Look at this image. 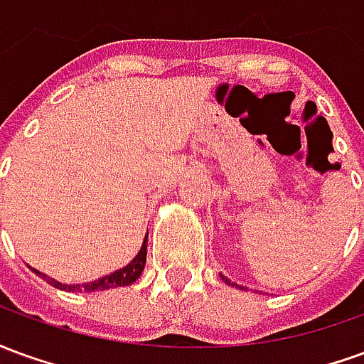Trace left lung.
<instances>
[{
    "mask_svg": "<svg viewBox=\"0 0 364 364\" xmlns=\"http://www.w3.org/2000/svg\"><path fill=\"white\" fill-rule=\"evenodd\" d=\"M220 277H222V274H220ZM222 281H224V282H228V284H234V282H230L228 279H226V277H222ZM236 287H237V284H236ZM242 289H244V287H242Z\"/></svg>",
    "mask_w": 364,
    "mask_h": 364,
    "instance_id": "8db88e82",
    "label": "left lung"
}]
</instances>
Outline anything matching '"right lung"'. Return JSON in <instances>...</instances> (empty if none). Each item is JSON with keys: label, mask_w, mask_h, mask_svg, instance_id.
I'll return each mask as SVG.
<instances>
[{"label": "right lung", "mask_w": 364, "mask_h": 364, "mask_svg": "<svg viewBox=\"0 0 364 364\" xmlns=\"http://www.w3.org/2000/svg\"><path fill=\"white\" fill-rule=\"evenodd\" d=\"M146 253H148V237L144 240L142 247H140V252L136 255L134 259L128 263L127 267L119 269V271H114V273L107 274L103 279H99V281H91V282H83V284H62V282L54 281L50 277H46V274L38 273L43 277L44 281L50 282L52 287H56L60 290H68V292H93V290H105V289H112V287H124V284H132V282L142 274L144 265H146Z\"/></svg>", "instance_id": "right-lung-1"}]
</instances>
